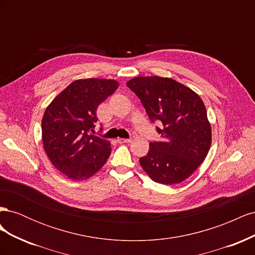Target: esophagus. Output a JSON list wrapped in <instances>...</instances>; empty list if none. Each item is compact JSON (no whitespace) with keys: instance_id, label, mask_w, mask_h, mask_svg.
Instances as JSON below:
<instances>
[{"instance_id":"34e87169","label":"esophagus","mask_w":255,"mask_h":255,"mask_svg":"<svg viewBox=\"0 0 255 255\" xmlns=\"http://www.w3.org/2000/svg\"><path fill=\"white\" fill-rule=\"evenodd\" d=\"M117 141H118V143H128L132 141V139H130V138L129 139H126V138H118Z\"/></svg>"}]
</instances>
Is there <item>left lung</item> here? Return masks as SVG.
Returning a JSON list of instances; mask_svg holds the SVG:
<instances>
[{"label":"left lung","mask_w":255,"mask_h":255,"mask_svg":"<svg viewBox=\"0 0 255 255\" xmlns=\"http://www.w3.org/2000/svg\"><path fill=\"white\" fill-rule=\"evenodd\" d=\"M127 86L140 99L161 141L150 142L139 161L154 182L173 185L194 173L212 143V128L203 101L194 90L169 78L137 76Z\"/></svg>","instance_id":"8db88e82"}]
</instances>
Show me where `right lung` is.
<instances>
[{
  "label": "right lung",
  "instance_id": "1",
  "mask_svg": "<svg viewBox=\"0 0 255 255\" xmlns=\"http://www.w3.org/2000/svg\"><path fill=\"white\" fill-rule=\"evenodd\" d=\"M115 80H76L47 107L41 121L45 153L58 171L71 180H86L110 157L109 140L90 134L97 109L118 88Z\"/></svg>",
  "mask_w": 255,
  "mask_h": 255
}]
</instances>
